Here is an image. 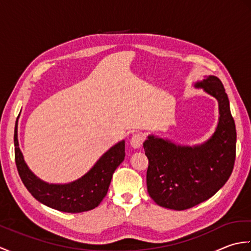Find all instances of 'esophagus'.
<instances>
[{
    "mask_svg": "<svg viewBox=\"0 0 251 251\" xmlns=\"http://www.w3.org/2000/svg\"><path fill=\"white\" fill-rule=\"evenodd\" d=\"M145 135H142L141 132H136V134L132 135L130 139V146L135 149L140 148L142 146L143 141H145Z\"/></svg>",
    "mask_w": 251,
    "mask_h": 251,
    "instance_id": "obj_1",
    "label": "esophagus"
}]
</instances>
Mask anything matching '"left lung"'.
I'll list each match as a JSON object with an SVG mask.
<instances>
[{
	"instance_id": "obj_1",
	"label": "left lung",
	"mask_w": 251,
	"mask_h": 251,
	"mask_svg": "<svg viewBox=\"0 0 251 251\" xmlns=\"http://www.w3.org/2000/svg\"><path fill=\"white\" fill-rule=\"evenodd\" d=\"M219 103V123L209 139L188 147L155 136L143 142L149 159L148 193L157 205L184 210L210 199L230 178L236 156V129L223 84L210 75L195 84Z\"/></svg>"
}]
</instances>
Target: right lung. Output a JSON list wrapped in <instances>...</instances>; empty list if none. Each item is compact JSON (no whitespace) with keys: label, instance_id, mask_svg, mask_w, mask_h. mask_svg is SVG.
<instances>
[{"label":"right lung","instance_id":"add662e5","mask_svg":"<svg viewBox=\"0 0 251 251\" xmlns=\"http://www.w3.org/2000/svg\"><path fill=\"white\" fill-rule=\"evenodd\" d=\"M18 121V117H17ZM17 121L15 125V162L21 181L42 204L63 212H83L97 207L108 193L112 176L125 157V141L112 147L83 177L66 184L47 183L31 172L19 149Z\"/></svg>","mask_w":251,"mask_h":251}]
</instances>
